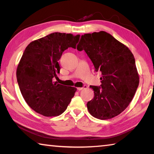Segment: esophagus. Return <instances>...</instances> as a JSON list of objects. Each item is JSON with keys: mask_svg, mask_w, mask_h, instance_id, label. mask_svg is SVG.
Instances as JSON below:
<instances>
[{"mask_svg": "<svg viewBox=\"0 0 154 154\" xmlns=\"http://www.w3.org/2000/svg\"><path fill=\"white\" fill-rule=\"evenodd\" d=\"M87 88V85H84V86L83 87H82V88H80V87H79V88H77V90H79V91H80V90H83V89H84V88Z\"/></svg>", "mask_w": 154, "mask_h": 154, "instance_id": "obj_1", "label": "esophagus"}]
</instances>
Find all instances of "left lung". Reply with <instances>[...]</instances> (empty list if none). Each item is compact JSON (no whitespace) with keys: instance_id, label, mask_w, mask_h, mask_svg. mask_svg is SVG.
<instances>
[{"instance_id":"8db88e82","label":"left lung","mask_w":154,"mask_h":154,"mask_svg":"<svg viewBox=\"0 0 154 154\" xmlns=\"http://www.w3.org/2000/svg\"><path fill=\"white\" fill-rule=\"evenodd\" d=\"M77 49L86 52L95 71L101 73L100 86H90L94 97L87 103L89 113L100 119L118 116L129 105L139 86L133 54L105 31L82 35Z\"/></svg>"}]
</instances>
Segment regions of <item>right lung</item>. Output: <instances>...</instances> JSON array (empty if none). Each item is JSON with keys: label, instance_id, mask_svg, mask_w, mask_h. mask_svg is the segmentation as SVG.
<instances>
[{"label": "right lung", "instance_id": "obj_1", "mask_svg": "<svg viewBox=\"0 0 154 154\" xmlns=\"http://www.w3.org/2000/svg\"><path fill=\"white\" fill-rule=\"evenodd\" d=\"M80 35L54 32L32 41L23 53L16 76L22 96L30 107L46 117L66 110L77 88L53 82L60 67L58 60L69 48H76Z\"/></svg>", "mask_w": 154, "mask_h": 154}]
</instances>
